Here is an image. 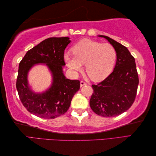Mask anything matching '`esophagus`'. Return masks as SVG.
Segmentation results:
<instances>
[{
	"label": "esophagus",
	"mask_w": 156,
	"mask_h": 156,
	"mask_svg": "<svg viewBox=\"0 0 156 156\" xmlns=\"http://www.w3.org/2000/svg\"><path fill=\"white\" fill-rule=\"evenodd\" d=\"M86 84H87V83H86L85 82H84V81H81L80 82V87H83V86H84Z\"/></svg>",
	"instance_id": "1"
}]
</instances>
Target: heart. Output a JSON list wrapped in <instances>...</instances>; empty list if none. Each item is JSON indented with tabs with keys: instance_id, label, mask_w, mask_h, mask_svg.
<instances>
[{
	"instance_id": "1",
	"label": "heart",
	"mask_w": 156,
	"mask_h": 156,
	"mask_svg": "<svg viewBox=\"0 0 156 156\" xmlns=\"http://www.w3.org/2000/svg\"><path fill=\"white\" fill-rule=\"evenodd\" d=\"M74 56L65 54L64 60L71 70L76 74L82 70L85 64V70L93 81L104 80L110 74L117 58L115 48L109 44L84 39L74 46Z\"/></svg>"
}]
</instances>
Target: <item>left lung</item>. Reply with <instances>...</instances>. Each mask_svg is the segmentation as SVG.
<instances>
[{
  "label": "left lung",
  "mask_w": 156,
  "mask_h": 156,
  "mask_svg": "<svg viewBox=\"0 0 156 156\" xmlns=\"http://www.w3.org/2000/svg\"><path fill=\"white\" fill-rule=\"evenodd\" d=\"M117 52V62L114 70L93 89L90 106L96 114L112 117L127 111L136 97L139 77L135 58L124 45L105 35Z\"/></svg>",
  "instance_id": "obj_1"
}]
</instances>
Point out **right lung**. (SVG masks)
Returning a JSON list of instances; mask_svg holds the SVG:
<instances>
[{
  "mask_svg": "<svg viewBox=\"0 0 156 156\" xmlns=\"http://www.w3.org/2000/svg\"><path fill=\"white\" fill-rule=\"evenodd\" d=\"M69 37H50L41 41L26 53L20 62L16 87L22 104L31 114L44 119H55L64 115L71 101L80 89V81L66 78L62 70L66 65L64 50L70 43ZM45 63L51 71V87L36 94L28 87L27 74L32 66Z\"/></svg>",
  "mask_w": 156,
  "mask_h": 156,
  "instance_id": "right-lung-1",
  "label": "right lung"
}]
</instances>
